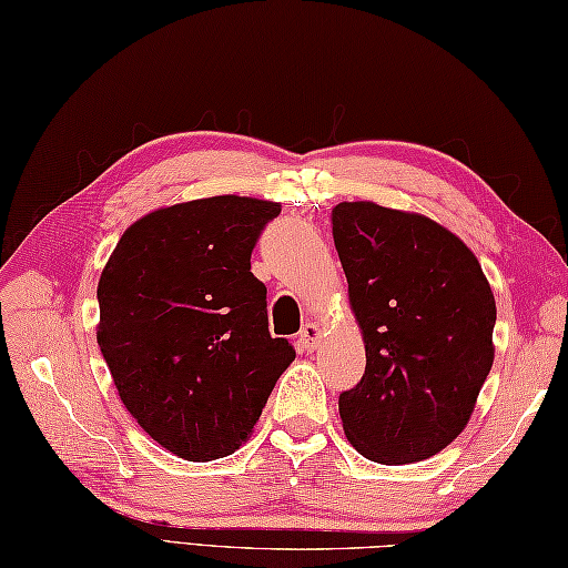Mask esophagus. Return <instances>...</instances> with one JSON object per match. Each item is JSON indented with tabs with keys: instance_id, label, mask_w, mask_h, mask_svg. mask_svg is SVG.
<instances>
[{
	"instance_id": "esophagus-1",
	"label": "esophagus",
	"mask_w": 568,
	"mask_h": 568,
	"mask_svg": "<svg viewBox=\"0 0 568 568\" xmlns=\"http://www.w3.org/2000/svg\"><path fill=\"white\" fill-rule=\"evenodd\" d=\"M320 338H322V328L316 326V324H312V322H307L305 326H302L297 344H300L302 351H314L316 344H320Z\"/></svg>"
}]
</instances>
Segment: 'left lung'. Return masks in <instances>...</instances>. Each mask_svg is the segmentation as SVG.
<instances>
[{
  "label": "left lung",
  "instance_id": "8db88e82",
  "mask_svg": "<svg viewBox=\"0 0 568 568\" xmlns=\"http://www.w3.org/2000/svg\"><path fill=\"white\" fill-rule=\"evenodd\" d=\"M332 227L365 341V375L338 397L344 433L373 463H420L465 430L491 371V285L426 215L355 201Z\"/></svg>",
  "mask_w": 568,
  "mask_h": 568
}]
</instances>
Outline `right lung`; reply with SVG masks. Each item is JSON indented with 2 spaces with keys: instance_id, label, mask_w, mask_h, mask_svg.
Listing matches in <instances>:
<instances>
[{
  "instance_id": "right-lung-1",
  "label": "right lung",
  "mask_w": 568,
  "mask_h": 568,
  "mask_svg": "<svg viewBox=\"0 0 568 568\" xmlns=\"http://www.w3.org/2000/svg\"><path fill=\"white\" fill-rule=\"evenodd\" d=\"M281 205L213 195L123 232L99 281L97 341L118 397L152 440L191 463L248 440L295 348L268 332L252 252Z\"/></svg>"
}]
</instances>
